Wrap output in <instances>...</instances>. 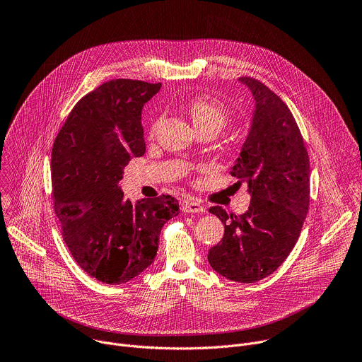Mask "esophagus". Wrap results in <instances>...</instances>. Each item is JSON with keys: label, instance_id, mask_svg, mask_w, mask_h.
Listing matches in <instances>:
<instances>
[{"label": "esophagus", "instance_id": "obj_1", "mask_svg": "<svg viewBox=\"0 0 362 362\" xmlns=\"http://www.w3.org/2000/svg\"><path fill=\"white\" fill-rule=\"evenodd\" d=\"M180 209L185 214H202V212H204L203 206L199 202H196V200H185V202H182Z\"/></svg>", "mask_w": 362, "mask_h": 362}]
</instances>
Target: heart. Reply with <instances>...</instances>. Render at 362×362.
<instances>
[{
    "label": "heart",
    "mask_w": 362,
    "mask_h": 362,
    "mask_svg": "<svg viewBox=\"0 0 362 362\" xmlns=\"http://www.w3.org/2000/svg\"><path fill=\"white\" fill-rule=\"evenodd\" d=\"M187 112L199 132L215 130L216 133L226 124L229 119L228 109L216 97L202 94L187 101ZM160 119L153 123V130L158 127Z\"/></svg>",
    "instance_id": "1"
}]
</instances>
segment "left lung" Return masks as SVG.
I'll return each instance as SVG.
<instances>
[{"mask_svg": "<svg viewBox=\"0 0 362 362\" xmlns=\"http://www.w3.org/2000/svg\"><path fill=\"white\" fill-rule=\"evenodd\" d=\"M255 98L252 126L230 175L247 183L250 204L243 215L221 206L211 214L225 225L208 261L222 276L253 284L274 274L293 249L309 208V158L288 106L269 87L239 77Z\"/></svg>", "mask_w": 362, "mask_h": 362, "instance_id": "obj_1", "label": "left lung"}]
</instances>
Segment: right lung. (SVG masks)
Returning a JSON list of instances; mask_svg holds the SVG:
<instances>
[{"instance_id":"obj_1","label":"right lung","mask_w":362,"mask_h":362,"mask_svg":"<svg viewBox=\"0 0 362 362\" xmlns=\"http://www.w3.org/2000/svg\"><path fill=\"white\" fill-rule=\"evenodd\" d=\"M162 84L117 78L86 94L51 153L54 212L78 267L110 285L129 282L154 261L163 225L179 215L170 194L124 199L119 182L146 151L141 109Z\"/></svg>"}]
</instances>
